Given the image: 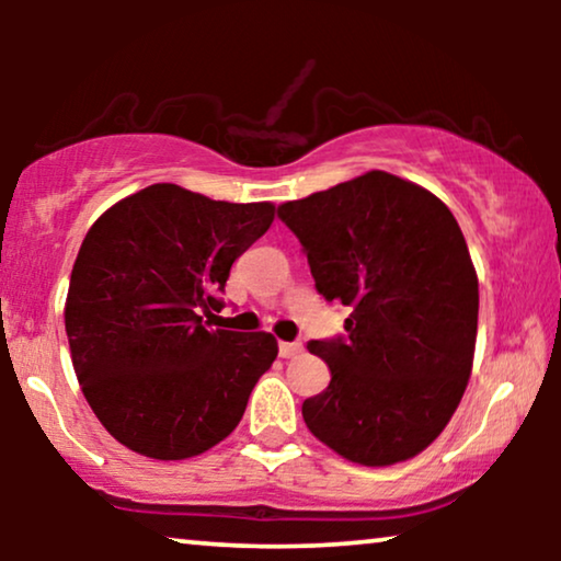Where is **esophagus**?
Returning <instances> with one entry per match:
<instances>
[{"label":"esophagus","instance_id":"obj_1","mask_svg":"<svg viewBox=\"0 0 561 561\" xmlns=\"http://www.w3.org/2000/svg\"><path fill=\"white\" fill-rule=\"evenodd\" d=\"M278 352H280V357H296L298 352H301V342H280L278 344Z\"/></svg>","mask_w":561,"mask_h":561}]
</instances>
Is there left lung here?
<instances>
[{"mask_svg":"<svg viewBox=\"0 0 561 561\" xmlns=\"http://www.w3.org/2000/svg\"><path fill=\"white\" fill-rule=\"evenodd\" d=\"M347 336L309 342L332 380L306 398L309 432L365 467L416 457L462 401L478 340V273L447 204L419 183L367 171L278 206Z\"/></svg>","mask_w":561,"mask_h":561,"instance_id":"obj_1","label":"left lung"}]
</instances>
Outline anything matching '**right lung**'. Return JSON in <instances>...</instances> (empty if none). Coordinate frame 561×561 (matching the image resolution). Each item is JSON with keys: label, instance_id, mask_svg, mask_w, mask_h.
<instances>
[{"label": "right lung", "instance_id": "obj_1", "mask_svg": "<svg viewBox=\"0 0 561 561\" xmlns=\"http://www.w3.org/2000/svg\"><path fill=\"white\" fill-rule=\"evenodd\" d=\"M273 219L271 202L152 183L83 237L64 309L68 347L91 411L127 449L175 462L240 424L278 342L209 324L232 263Z\"/></svg>", "mask_w": 561, "mask_h": 561}]
</instances>
